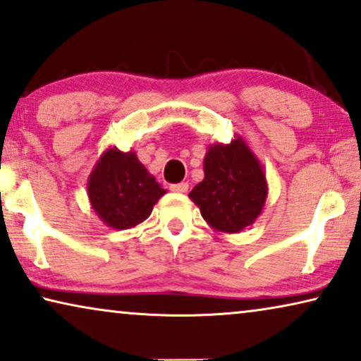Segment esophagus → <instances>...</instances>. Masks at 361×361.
I'll use <instances>...</instances> for the list:
<instances>
[{"label":"esophagus","instance_id":"esophagus-1","mask_svg":"<svg viewBox=\"0 0 361 361\" xmlns=\"http://www.w3.org/2000/svg\"><path fill=\"white\" fill-rule=\"evenodd\" d=\"M170 190L173 192H178V195H181V192L188 191V183H176V185L170 186Z\"/></svg>","mask_w":361,"mask_h":361}]
</instances>
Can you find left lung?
<instances>
[{
	"instance_id": "left-lung-1",
	"label": "left lung",
	"mask_w": 361,
	"mask_h": 361,
	"mask_svg": "<svg viewBox=\"0 0 361 361\" xmlns=\"http://www.w3.org/2000/svg\"><path fill=\"white\" fill-rule=\"evenodd\" d=\"M204 180L190 191L202 219L216 232L237 233L262 214L268 183L260 160L242 135L231 144L216 142L204 155Z\"/></svg>"
}]
</instances>
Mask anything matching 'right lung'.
<instances>
[{
    "mask_svg": "<svg viewBox=\"0 0 361 361\" xmlns=\"http://www.w3.org/2000/svg\"><path fill=\"white\" fill-rule=\"evenodd\" d=\"M86 188L93 211L106 226L118 231L142 224L166 192L134 150L121 152L118 147L101 154Z\"/></svg>",
    "mask_w": 361,
    "mask_h": 361,
    "instance_id": "add662e5",
    "label": "right lung"
}]
</instances>
